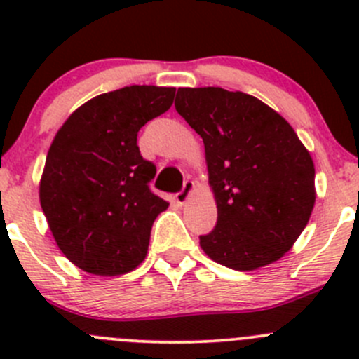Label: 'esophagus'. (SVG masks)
Masks as SVG:
<instances>
[{
  "mask_svg": "<svg viewBox=\"0 0 359 359\" xmlns=\"http://www.w3.org/2000/svg\"><path fill=\"white\" fill-rule=\"evenodd\" d=\"M193 189H194V182H193V180L187 179L186 182H184L182 189H180L179 193L175 194V200H177V203H179V205H184V203H186L187 200H189V194L193 193Z\"/></svg>",
  "mask_w": 359,
  "mask_h": 359,
  "instance_id": "34e87169",
  "label": "esophagus"
}]
</instances>
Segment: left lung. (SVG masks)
<instances>
[{"instance_id": "left-lung-1", "label": "left lung", "mask_w": 359, "mask_h": 359, "mask_svg": "<svg viewBox=\"0 0 359 359\" xmlns=\"http://www.w3.org/2000/svg\"><path fill=\"white\" fill-rule=\"evenodd\" d=\"M175 109L201 135L217 224L203 252L236 271L281 259L309 222L314 165L276 111L243 92L179 88Z\"/></svg>"}]
</instances>
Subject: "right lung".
<instances>
[{
  "instance_id": "right-lung-1",
  "label": "right lung",
  "mask_w": 359,
  "mask_h": 359,
  "mask_svg": "<svg viewBox=\"0 0 359 359\" xmlns=\"http://www.w3.org/2000/svg\"><path fill=\"white\" fill-rule=\"evenodd\" d=\"M173 97L166 86H125L83 104L57 132L39 201L60 252L79 269L116 276L146 259L168 203L151 191L156 166L142 158L137 135Z\"/></svg>"
}]
</instances>
